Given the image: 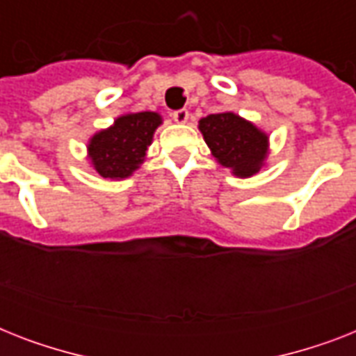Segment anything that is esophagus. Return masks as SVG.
Returning a JSON list of instances; mask_svg holds the SVG:
<instances>
[{
    "label": "esophagus",
    "mask_w": 356,
    "mask_h": 356,
    "mask_svg": "<svg viewBox=\"0 0 356 356\" xmlns=\"http://www.w3.org/2000/svg\"><path fill=\"white\" fill-rule=\"evenodd\" d=\"M190 120V113L186 108H181L177 113H173V122L175 123H186Z\"/></svg>",
    "instance_id": "esophagus-1"
}]
</instances>
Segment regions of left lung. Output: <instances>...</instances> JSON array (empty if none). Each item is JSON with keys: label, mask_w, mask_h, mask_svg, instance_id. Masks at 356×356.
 <instances>
[{"label": "left lung", "mask_w": 356, "mask_h": 356, "mask_svg": "<svg viewBox=\"0 0 356 356\" xmlns=\"http://www.w3.org/2000/svg\"><path fill=\"white\" fill-rule=\"evenodd\" d=\"M197 127L218 164L231 170L234 177H253L266 166L270 134L253 122L225 111L201 118Z\"/></svg>", "instance_id": "obj_1"}]
</instances>
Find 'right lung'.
<instances>
[{
  "mask_svg": "<svg viewBox=\"0 0 356 356\" xmlns=\"http://www.w3.org/2000/svg\"><path fill=\"white\" fill-rule=\"evenodd\" d=\"M162 125L159 113H125L107 129H99L86 142V159L103 179L131 177L147 156L153 134Z\"/></svg>",
  "mask_w": 356,
  "mask_h": 356,
  "instance_id": "obj_1",
  "label": "right lung"
}]
</instances>
